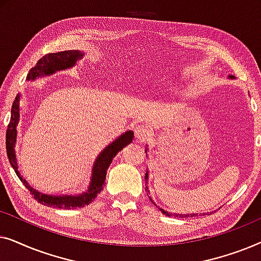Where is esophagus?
Masks as SVG:
<instances>
[{
  "mask_svg": "<svg viewBox=\"0 0 261 261\" xmlns=\"http://www.w3.org/2000/svg\"><path fill=\"white\" fill-rule=\"evenodd\" d=\"M135 137L140 142H145L152 137V132L146 126H138L135 128Z\"/></svg>",
  "mask_w": 261,
  "mask_h": 261,
  "instance_id": "1",
  "label": "esophagus"
}]
</instances>
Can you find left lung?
<instances>
[{"label":"left lung","mask_w":261,"mask_h":261,"mask_svg":"<svg viewBox=\"0 0 261 261\" xmlns=\"http://www.w3.org/2000/svg\"><path fill=\"white\" fill-rule=\"evenodd\" d=\"M229 78H231V80H233V76H229ZM146 152H147V149H146ZM145 179L147 180L148 179V172H146V174H145ZM146 189H147V187H146ZM151 199V198H149ZM152 201V199H151ZM152 203L153 204H155L154 202L152 201ZM158 209L160 210V212H162L164 215H166V216H169V217H181V219H183V217H194V216H198V214H174V213H170V212H167V210H164V209H162V208H159L158 206ZM205 214H209V213H204L203 214V215H205ZM199 215H201V214H199Z\"/></svg>","instance_id":"left-lung-1"}]
</instances>
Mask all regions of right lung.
Wrapping results in <instances>:
<instances>
[{
	"label": "right lung",
	"instance_id": "1",
	"mask_svg": "<svg viewBox=\"0 0 261 261\" xmlns=\"http://www.w3.org/2000/svg\"><path fill=\"white\" fill-rule=\"evenodd\" d=\"M84 53L77 49H70V51H63L57 53H48L42 57V58L37 63V65L32 67L30 72L27 74V81H34L39 77L42 76H49L53 74L56 71L70 69V67L74 66L77 60L83 58ZM10 121L8 124V129H7L6 134V148H7V155H8L9 163L15 171V173L19 177V179L22 181L32 196L37 199L41 204L53 206V208H60V209H74V208H83V206L90 204L97 195L103 190V183L106 180L107 170L113 162V158L120 151H122L124 146L130 144L133 141L134 133L132 130H127L121 137L115 139L112 144H109L103 151L99 153L97 158H96L94 166H92L91 172V179L89 183L88 190L83 192V194L73 196V195H62V196H53L42 194L35 190L28 184V181L24 179L23 176H21L19 166H17L16 162V154H15V144H16V124L19 123L20 120V95H17L13 102L12 112H10Z\"/></svg>",
	"mask_w": 261,
	"mask_h": 261
}]
</instances>
